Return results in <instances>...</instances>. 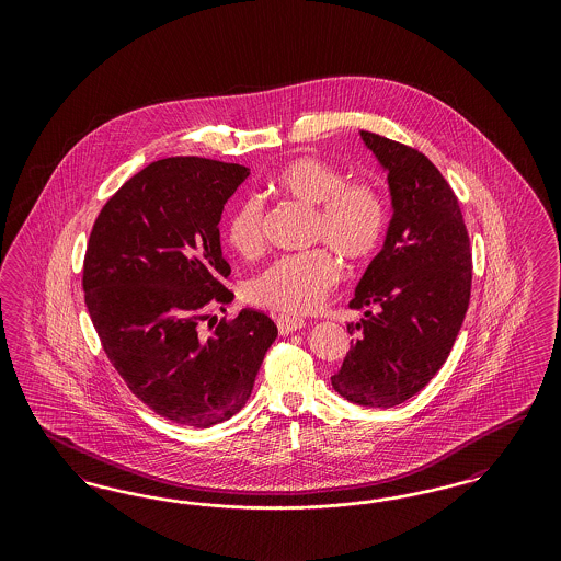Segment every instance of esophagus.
Here are the masks:
<instances>
[{"instance_id":"1","label":"esophagus","mask_w":561,"mask_h":561,"mask_svg":"<svg viewBox=\"0 0 561 561\" xmlns=\"http://www.w3.org/2000/svg\"><path fill=\"white\" fill-rule=\"evenodd\" d=\"M305 328V321L298 320V318H288V316H279L277 318V330L282 336L286 334H293L296 330H302Z\"/></svg>"}]
</instances>
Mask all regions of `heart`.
<instances>
[{"instance_id": "obj_1", "label": "heart", "mask_w": 561, "mask_h": 561, "mask_svg": "<svg viewBox=\"0 0 561 561\" xmlns=\"http://www.w3.org/2000/svg\"><path fill=\"white\" fill-rule=\"evenodd\" d=\"M284 197L316 208L313 240L334 248L351 265L366 263L387 231V204L368 183H347V176L320 158L286 163L271 181ZM227 241L243 256L256 259L267 245L265 210L256 197L236 206L227 222ZM341 279V265L325 248L275 261L248 284V298L282 316L313 313Z\"/></svg>"}]
</instances>
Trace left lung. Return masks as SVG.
Segmentation results:
<instances>
[{"instance_id": "obj_1", "label": "left lung", "mask_w": 561, "mask_h": 561, "mask_svg": "<svg viewBox=\"0 0 561 561\" xmlns=\"http://www.w3.org/2000/svg\"><path fill=\"white\" fill-rule=\"evenodd\" d=\"M359 136L387 172L391 220L348 302L364 311L347 325L357 341L330 380L351 403L393 408L416 396L450 355L471 296V250L439 170L412 147Z\"/></svg>"}]
</instances>
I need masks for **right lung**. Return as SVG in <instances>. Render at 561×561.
<instances>
[{"label": "right lung", "instance_id": "obj_1", "mask_svg": "<svg viewBox=\"0 0 561 561\" xmlns=\"http://www.w3.org/2000/svg\"><path fill=\"white\" fill-rule=\"evenodd\" d=\"M240 163L153 161L99 214L83 261L85 307L108 362L134 396L163 419L213 427L238 414L277 325L241 309L202 332L210 302H231L220 282L218 222L248 179Z\"/></svg>", "mask_w": 561, "mask_h": 561}]
</instances>
